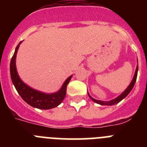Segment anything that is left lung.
<instances>
[{
    "label": "left lung",
    "instance_id": "obj_1",
    "mask_svg": "<svg viewBox=\"0 0 147 147\" xmlns=\"http://www.w3.org/2000/svg\"><path fill=\"white\" fill-rule=\"evenodd\" d=\"M138 70V66H137V67H136L134 77H133V79H132V82H131V83H130V85H129V86H128V88H127V89H126L125 90H124V91L123 92V93H122L120 96H118L117 98H114V99L111 100V101H110V102H103V101H98V100H96V99H95V98H92V97L89 95V93H88V96H90V98L93 100V102H96V103H97V104H99V105H115V104L119 103V102H120L123 99V98H125L127 95L130 93V91L132 90V89L133 88V87H134L135 83H136V79H137Z\"/></svg>",
    "mask_w": 147,
    "mask_h": 147
}]
</instances>
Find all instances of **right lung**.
<instances>
[{"instance_id":"right-lung-1","label":"right lung","mask_w":147,"mask_h":147,"mask_svg":"<svg viewBox=\"0 0 147 147\" xmlns=\"http://www.w3.org/2000/svg\"><path fill=\"white\" fill-rule=\"evenodd\" d=\"M20 43L21 42L17 45L14 55L12 56L11 62H10V74H11V81L15 85L17 91L27 104H28L33 107L42 109V110H49V109L57 107L58 105L62 103V102L65 97L67 85L69 83L72 76H69L65 80L62 88L57 93H51V94L43 93L27 86L22 82V80L18 76L16 70V65H15L17 51H18V49L20 46Z\"/></svg>"}]
</instances>
